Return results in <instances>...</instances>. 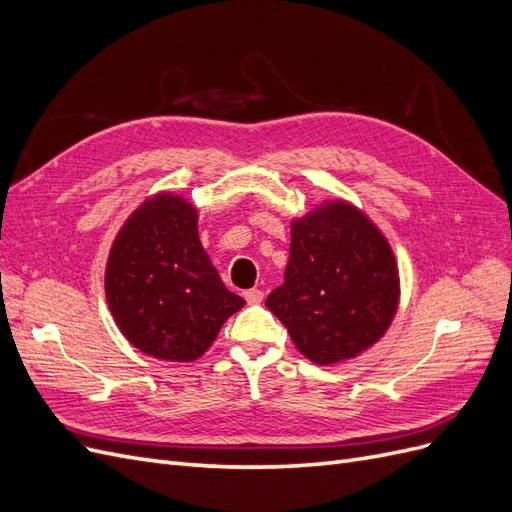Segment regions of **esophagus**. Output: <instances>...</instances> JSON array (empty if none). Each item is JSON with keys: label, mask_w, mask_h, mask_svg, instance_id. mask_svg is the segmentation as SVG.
Returning a JSON list of instances; mask_svg holds the SVG:
<instances>
[{"label": "esophagus", "mask_w": 512, "mask_h": 512, "mask_svg": "<svg viewBox=\"0 0 512 512\" xmlns=\"http://www.w3.org/2000/svg\"><path fill=\"white\" fill-rule=\"evenodd\" d=\"M243 297H245V301H247V303L256 305V303H260L262 299H265V292L258 290V288H252V290H245V292H243Z\"/></svg>", "instance_id": "34e87169"}]
</instances>
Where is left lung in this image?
Returning <instances> with one entry per match:
<instances>
[{"instance_id":"8db88e82","label":"left lung","mask_w":512,"mask_h":512,"mask_svg":"<svg viewBox=\"0 0 512 512\" xmlns=\"http://www.w3.org/2000/svg\"><path fill=\"white\" fill-rule=\"evenodd\" d=\"M284 284L265 301L309 361L359 356L391 327L399 271L389 241L363 211L327 200L290 226Z\"/></svg>"}]
</instances>
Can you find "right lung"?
I'll return each mask as SVG.
<instances>
[{
	"instance_id": "obj_1",
	"label": "right lung",
	"mask_w": 512,
	"mask_h": 512,
	"mask_svg": "<svg viewBox=\"0 0 512 512\" xmlns=\"http://www.w3.org/2000/svg\"><path fill=\"white\" fill-rule=\"evenodd\" d=\"M104 288L128 342L162 361H196L245 305L200 245L196 207L175 194L147 198L121 226Z\"/></svg>"
}]
</instances>
